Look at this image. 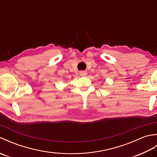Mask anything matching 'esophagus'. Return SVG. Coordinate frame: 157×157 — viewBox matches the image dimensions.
Returning a JSON list of instances; mask_svg holds the SVG:
<instances>
[{
  "label": "esophagus",
  "mask_w": 157,
  "mask_h": 157,
  "mask_svg": "<svg viewBox=\"0 0 157 157\" xmlns=\"http://www.w3.org/2000/svg\"><path fill=\"white\" fill-rule=\"evenodd\" d=\"M79 75H80L82 77H85L88 75V73L86 71H80L79 72Z\"/></svg>",
  "instance_id": "1"
}]
</instances>
